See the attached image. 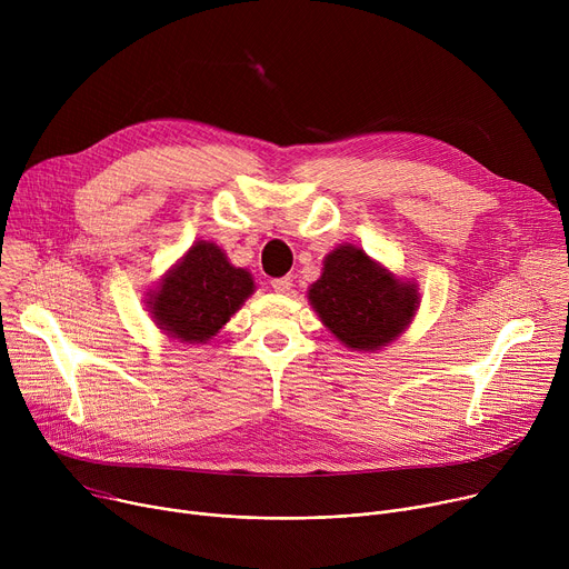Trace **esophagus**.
<instances>
[{"mask_svg": "<svg viewBox=\"0 0 569 569\" xmlns=\"http://www.w3.org/2000/svg\"><path fill=\"white\" fill-rule=\"evenodd\" d=\"M272 288L279 295H288L292 290V279L290 277H281V279H272Z\"/></svg>", "mask_w": 569, "mask_h": 569, "instance_id": "1", "label": "esophagus"}]
</instances>
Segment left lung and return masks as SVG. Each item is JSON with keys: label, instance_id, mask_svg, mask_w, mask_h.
Masks as SVG:
<instances>
[{"label": "left lung", "instance_id": "left-lung-1", "mask_svg": "<svg viewBox=\"0 0 569 569\" xmlns=\"http://www.w3.org/2000/svg\"><path fill=\"white\" fill-rule=\"evenodd\" d=\"M322 325L351 351H379L416 318L420 288L392 274L363 247L345 242L325 256L322 274L308 288Z\"/></svg>", "mask_w": 569, "mask_h": 569}]
</instances>
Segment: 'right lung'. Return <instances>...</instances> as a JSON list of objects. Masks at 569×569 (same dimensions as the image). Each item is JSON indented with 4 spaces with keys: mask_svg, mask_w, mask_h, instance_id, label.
Returning a JSON list of instances; mask_svg holds the SVG:
<instances>
[{
    "mask_svg": "<svg viewBox=\"0 0 569 569\" xmlns=\"http://www.w3.org/2000/svg\"><path fill=\"white\" fill-rule=\"evenodd\" d=\"M253 277L236 268L213 240H194L179 261L147 290V311L168 338L183 345L211 342L253 295Z\"/></svg>",
    "mask_w": 569,
    "mask_h": 569,
    "instance_id": "1",
    "label": "right lung"
}]
</instances>
